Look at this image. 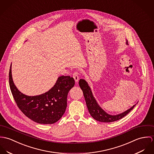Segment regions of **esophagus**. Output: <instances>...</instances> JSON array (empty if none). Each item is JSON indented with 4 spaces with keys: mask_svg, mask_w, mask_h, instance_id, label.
Segmentation results:
<instances>
[{
    "mask_svg": "<svg viewBox=\"0 0 154 154\" xmlns=\"http://www.w3.org/2000/svg\"><path fill=\"white\" fill-rule=\"evenodd\" d=\"M72 76H73V78H74L75 82L76 83H77V82H79V72H74L73 73V75H72Z\"/></svg>",
    "mask_w": 154,
    "mask_h": 154,
    "instance_id": "1",
    "label": "esophagus"
}]
</instances>
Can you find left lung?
<instances>
[{
  "label": "left lung",
  "instance_id": "8db88e82",
  "mask_svg": "<svg viewBox=\"0 0 154 154\" xmlns=\"http://www.w3.org/2000/svg\"><path fill=\"white\" fill-rule=\"evenodd\" d=\"M128 44V41H126ZM79 85L83 90L84 97L85 99L86 105L90 115L96 120L101 122H112L120 119L128 114L135 107L134 105L128 110L116 115H111L106 113L97 102L93 96L90 87L85 79H80L79 81Z\"/></svg>",
  "mask_w": 154,
  "mask_h": 154
}]
</instances>
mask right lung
Listing matches in <instances>:
<instances>
[{
    "instance_id": "add662e5",
    "label": "right lung",
    "mask_w": 154,
    "mask_h": 154,
    "mask_svg": "<svg viewBox=\"0 0 154 154\" xmlns=\"http://www.w3.org/2000/svg\"><path fill=\"white\" fill-rule=\"evenodd\" d=\"M12 64L9 70V85L14 100L22 113L30 119L40 124H53L65 113L69 91L75 85L69 76L62 75L47 92L29 96L21 93L15 85L12 75Z\"/></svg>"
}]
</instances>
